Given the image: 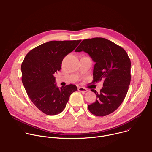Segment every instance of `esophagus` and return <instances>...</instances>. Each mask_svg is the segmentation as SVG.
I'll return each instance as SVG.
<instances>
[{
  "instance_id": "esophagus-1",
  "label": "esophagus",
  "mask_w": 152,
  "mask_h": 152,
  "mask_svg": "<svg viewBox=\"0 0 152 152\" xmlns=\"http://www.w3.org/2000/svg\"><path fill=\"white\" fill-rule=\"evenodd\" d=\"M77 90L79 91H80V92H87L88 91V89L83 88V87H78Z\"/></svg>"
}]
</instances>
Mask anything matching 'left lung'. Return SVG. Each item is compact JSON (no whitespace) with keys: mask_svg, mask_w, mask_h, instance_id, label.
Segmentation results:
<instances>
[{"mask_svg":"<svg viewBox=\"0 0 152 152\" xmlns=\"http://www.w3.org/2000/svg\"><path fill=\"white\" fill-rule=\"evenodd\" d=\"M82 50L95 63L92 82L104 80L99 92L91 89L97 99L88 105V109L97 116L108 115L120 106L127 94L131 78L130 59L122 47L102 37L83 40L75 52Z\"/></svg>","mask_w":152,"mask_h":152,"instance_id":"left-lung-1","label":"left lung"}]
</instances>
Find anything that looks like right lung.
Listing matches in <instances>:
<instances>
[{
  "label": "right lung",
  "instance_id": "1",
  "mask_svg": "<svg viewBox=\"0 0 152 152\" xmlns=\"http://www.w3.org/2000/svg\"><path fill=\"white\" fill-rule=\"evenodd\" d=\"M81 40H53L31 49L21 64L22 82L35 106L47 115L63 111L70 95L77 90L75 85L59 88L54 74L60 70L63 58L77 46Z\"/></svg>",
  "mask_w": 152,
  "mask_h": 152
}]
</instances>
